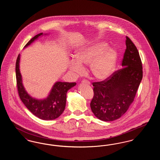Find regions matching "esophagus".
<instances>
[{"label":"esophagus","instance_id":"34e87169","mask_svg":"<svg viewBox=\"0 0 160 160\" xmlns=\"http://www.w3.org/2000/svg\"><path fill=\"white\" fill-rule=\"evenodd\" d=\"M82 84H90V82L88 81V80H83L82 81Z\"/></svg>","mask_w":160,"mask_h":160}]
</instances>
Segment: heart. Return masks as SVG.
I'll return each mask as SVG.
<instances>
[{"label":"heart","mask_w":160,"mask_h":160,"mask_svg":"<svg viewBox=\"0 0 160 160\" xmlns=\"http://www.w3.org/2000/svg\"><path fill=\"white\" fill-rule=\"evenodd\" d=\"M105 42L84 47L75 54V60L71 61L69 69L76 72L83 71L82 66H89L90 73L95 78L105 80L114 70L118 59V52L112 47H107Z\"/></svg>","instance_id":"1"}]
</instances>
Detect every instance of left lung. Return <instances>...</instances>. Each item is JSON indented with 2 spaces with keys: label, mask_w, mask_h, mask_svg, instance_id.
<instances>
[{
  "label": "left lung",
  "mask_w": 160,
  "mask_h": 160,
  "mask_svg": "<svg viewBox=\"0 0 160 160\" xmlns=\"http://www.w3.org/2000/svg\"><path fill=\"white\" fill-rule=\"evenodd\" d=\"M121 63L123 68L107 78L92 83L93 97L90 106L93 114L101 121H114L128 110L143 77L139 53L128 37Z\"/></svg>",
  "instance_id": "obj_1"
}]
</instances>
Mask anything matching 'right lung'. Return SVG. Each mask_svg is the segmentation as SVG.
Segmentation results:
<instances>
[{
  "label": "right lung",
  "instance_id": "right-lung-1",
  "mask_svg": "<svg viewBox=\"0 0 160 160\" xmlns=\"http://www.w3.org/2000/svg\"><path fill=\"white\" fill-rule=\"evenodd\" d=\"M42 35L40 33L26 44L29 46L35 39ZM20 54H18L15 63V74L17 87L19 97L29 110L32 114L43 120H53L58 118L65 110L67 100V92L71 88L74 86L76 83L56 82L54 84L50 94L47 98L43 100H37L32 98L25 91L23 84L22 76L19 69Z\"/></svg>",
  "mask_w": 160,
  "mask_h": 160
}]
</instances>
